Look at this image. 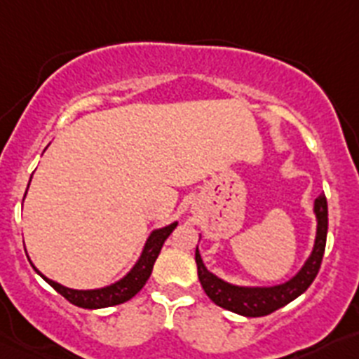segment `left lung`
Instances as JSON below:
<instances>
[{
	"mask_svg": "<svg viewBox=\"0 0 359 359\" xmlns=\"http://www.w3.org/2000/svg\"><path fill=\"white\" fill-rule=\"evenodd\" d=\"M313 212H315L316 217V236L309 257L306 259L302 268L298 269L290 280L275 284V286L231 284V282L217 277L205 266L201 253L196 246V264H198L199 282H201L203 290H205V293L208 294L212 302L241 316H266L300 297L318 275L323 252H325V239H327L329 226L327 199H325V196L322 194L315 199ZM199 239H201V236H199Z\"/></svg>",
	"mask_w": 359,
	"mask_h": 359,
	"instance_id": "8db88e82",
	"label": "left lung"
}]
</instances>
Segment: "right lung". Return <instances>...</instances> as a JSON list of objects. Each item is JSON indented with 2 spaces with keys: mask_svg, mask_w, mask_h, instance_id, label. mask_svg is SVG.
Returning <instances> with one entry per match:
<instances>
[{
  "mask_svg": "<svg viewBox=\"0 0 359 359\" xmlns=\"http://www.w3.org/2000/svg\"><path fill=\"white\" fill-rule=\"evenodd\" d=\"M28 185H30V183H28ZM176 226L177 221L167 224V226L154 228V230L151 231V236L147 237V241H145L144 250H142L140 257H138V261L135 262V266H133L122 278H118V280L109 284V286L95 287V290H72V287L62 286L59 282L52 280V278H48L46 275L41 273L32 261L30 264L34 266V269H36L37 273H39L44 280L48 282L57 293H61L68 302L73 304V306L84 307V309H102V307L118 306V304L131 300V298L145 286V282L149 280V277H151L152 273V266H154L158 255H160L161 246H163L167 237L172 233Z\"/></svg>",
  "mask_w": 359,
  "mask_h": 359,
  "instance_id": "right-lung-1",
  "label": "right lung"
}]
</instances>
